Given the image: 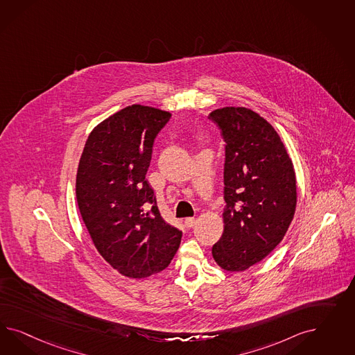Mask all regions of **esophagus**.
I'll return each instance as SVG.
<instances>
[{"instance_id":"34e87169","label":"esophagus","mask_w":355,"mask_h":355,"mask_svg":"<svg viewBox=\"0 0 355 355\" xmlns=\"http://www.w3.org/2000/svg\"><path fill=\"white\" fill-rule=\"evenodd\" d=\"M195 223H196V220L193 217H187L184 220V225L187 226V227H193L195 225Z\"/></svg>"}]
</instances>
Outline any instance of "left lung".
Masks as SVG:
<instances>
[{
    "label": "left lung",
    "mask_w": 355,
    "mask_h": 355,
    "mask_svg": "<svg viewBox=\"0 0 355 355\" xmlns=\"http://www.w3.org/2000/svg\"><path fill=\"white\" fill-rule=\"evenodd\" d=\"M225 141L224 232L216 263L239 272L268 257L288 232L297 205L293 162L268 121L248 107L209 116Z\"/></svg>",
    "instance_id": "obj_1"
}]
</instances>
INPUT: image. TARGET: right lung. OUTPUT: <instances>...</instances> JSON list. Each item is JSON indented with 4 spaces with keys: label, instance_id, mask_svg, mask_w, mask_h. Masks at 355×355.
Wrapping results in <instances>:
<instances>
[{
    "label": "right lung",
    "instance_id": "obj_1",
    "mask_svg": "<svg viewBox=\"0 0 355 355\" xmlns=\"http://www.w3.org/2000/svg\"><path fill=\"white\" fill-rule=\"evenodd\" d=\"M172 114L134 104L91 131L76 173V202L100 252L121 275L144 279L166 268L182 232L164 221L146 180L157 134Z\"/></svg>",
    "mask_w": 355,
    "mask_h": 355
}]
</instances>
